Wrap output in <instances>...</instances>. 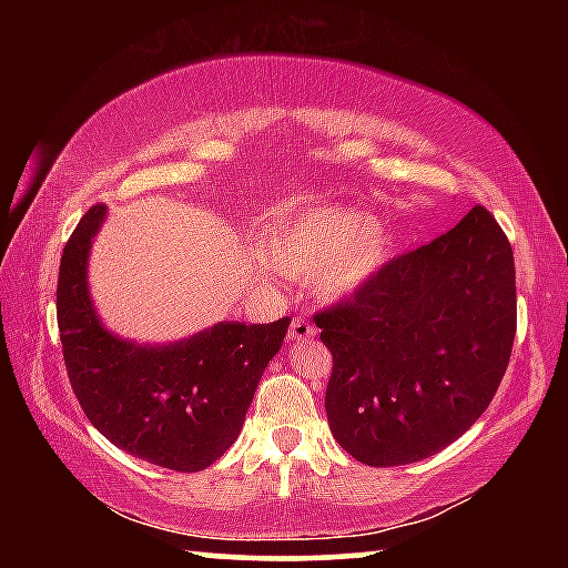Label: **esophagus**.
<instances>
[{
	"label": "esophagus",
	"mask_w": 568,
	"mask_h": 568,
	"mask_svg": "<svg viewBox=\"0 0 568 568\" xmlns=\"http://www.w3.org/2000/svg\"><path fill=\"white\" fill-rule=\"evenodd\" d=\"M287 338L295 341V343H305V341H313L315 338V328L307 321L303 318H295L291 323V331H287Z\"/></svg>",
	"instance_id": "1"
}]
</instances>
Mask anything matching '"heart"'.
I'll use <instances>...</instances> for the list:
<instances>
[{
  "label": "heart",
  "mask_w": 568,
  "mask_h": 568,
  "mask_svg": "<svg viewBox=\"0 0 568 568\" xmlns=\"http://www.w3.org/2000/svg\"><path fill=\"white\" fill-rule=\"evenodd\" d=\"M257 271L305 281L321 301L358 295L383 273L390 257L386 227L365 210L305 205L275 215L255 235Z\"/></svg>",
  "instance_id": "obj_1"
}]
</instances>
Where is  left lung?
I'll use <instances>...</instances> for the list:
<instances>
[{"label": "left lung", "mask_w": 568, "mask_h": 568, "mask_svg": "<svg viewBox=\"0 0 568 568\" xmlns=\"http://www.w3.org/2000/svg\"><path fill=\"white\" fill-rule=\"evenodd\" d=\"M315 325L333 353L325 413L341 448L365 466L416 464L496 396L516 335L514 250L476 205Z\"/></svg>", "instance_id": "1"}]
</instances>
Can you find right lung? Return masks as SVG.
<instances>
[{"mask_svg":"<svg viewBox=\"0 0 568 568\" xmlns=\"http://www.w3.org/2000/svg\"><path fill=\"white\" fill-rule=\"evenodd\" d=\"M104 217L108 207L94 205L62 253L57 323L67 376L92 426L114 446L195 474L235 444L291 318L265 325L220 321L170 343L122 338L104 328L88 283Z\"/></svg>","mask_w":568,"mask_h":568,"instance_id":"1","label":"right lung"}]
</instances>
